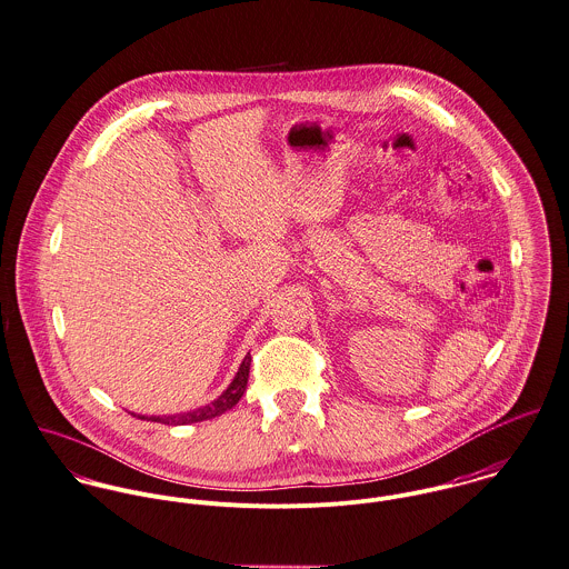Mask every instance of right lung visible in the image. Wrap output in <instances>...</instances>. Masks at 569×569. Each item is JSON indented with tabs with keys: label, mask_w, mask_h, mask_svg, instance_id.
Masks as SVG:
<instances>
[{
	"label": "right lung",
	"mask_w": 569,
	"mask_h": 569,
	"mask_svg": "<svg viewBox=\"0 0 569 569\" xmlns=\"http://www.w3.org/2000/svg\"><path fill=\"white\" fill-rule=\"evenodd\" d=\"M249 371H251V353H247V358L242 360L238 373L233 381L229 383V388L218 397L213 399L211 403L202 406V408H196L190 412H181V415H168V417H139V419H148V421H154V423H166V426H188V423H198V421H207V419H213V417H220L222 412L231 410L244 395L247 390V381H249Z\"/></svg>",
	"instance_id": "right-lung-1"
}]
</instances>
